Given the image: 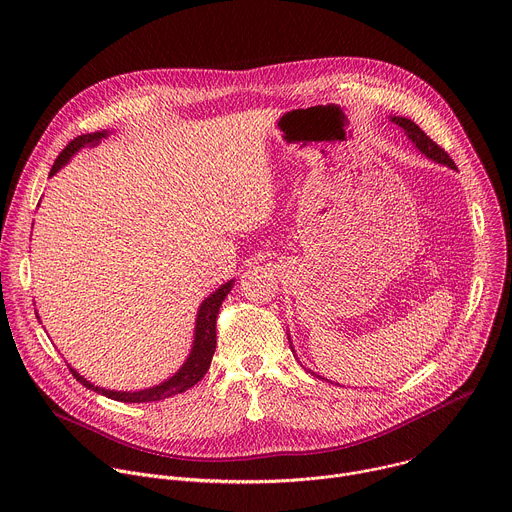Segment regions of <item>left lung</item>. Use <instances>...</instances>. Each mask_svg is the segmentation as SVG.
Returning a JSON list of instances; mask_svg holds the SVG:
<instances>
[{
	"label": "left lung",
	"instance_id": "left-lung-1",
	"mask_svg": "<svg viewBox=\"0 0 512 512\" xmlns=\"http://www.w3.org/2000/svg\"><path fill=\"white\" fill-rule=\"evenodd\" d=\"M391 121H393L395 125H399V127L405 131V135L413 141L415 148H417L425 158H429V160H433V162H437V164H442V166H448V168L456 170V164H454V160L448 156V152H444V150L440 148V145H437L433 139H429L427 133H423L417 123H413V121L407 119V117H391ZM289 348H291V338H289ZM291 350H294V348H291ZM312 375H314V373H312ZM326 381H328V379H326Z\"/></svg>",
	"mask_w": 512,
	"mask_h": 512
}]
</instances>
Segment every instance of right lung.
Instances as JSON below:
<instances>
[{
  "label": "right lung",
  "instance_id": "obj_1",
  "mask_svg": "<svg viewBox=\"0 0 512 512\" xmlns=\"http://www.w3.org/2000/svg\"><path fill=\"white\" fill-rule=\"evenodd\" d=\"M109 131L103 129V131H95V133H85V135H79L72 139L66 148L60 152V156L56 158L52 170H50V178L62 168L68 164V160L75 156L79 150L87 148V145H97L103 137H107ZM235 285V279L223 283L221 287H218L216 291H212V294L208 298L202 300V304L198 306V314H196V326H194V342H192V348H190V354L186 358V362L182 364V367L178 369V373H174L170 379H166L164 383L156 385V387H150V389H143V391H111V389H103V387H97L93 385L91 381H87L85 377H81L75 369L70 367L68 369L72 373V377H75L81 385H85L87 389L99 393V395H105L109 399H115V401H121V403H152V401H160V399H168L172 395H178V393H184L188 391L190 387H194L208 371L210 367V360H212V354H214V348H216V316H218V310H221L225 298L231 294V289Z\"/></svg>",
  "mask_w": 512,
  "mask_h": 512
}]
</instances>
